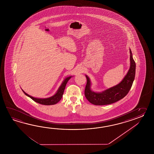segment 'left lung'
Returning a JSON list of instances; mask_svg holds the SVG:
<instances>
[{
    "label": "left lung",
    "mask_w": 154,
    "mask_h": 154,
    "mask_svg": "<svg viewBox=\"0 0 154 154\" xmlns=\"http://www.w3.org/2000/svg\"><path fill=\"white\" fill-rule=\"evenodd\" d=\"M130 62V68L122 81L118 85L101 92H95L92 91L90 80L88 76L86 75L87 83L85 87V96L88 101L93 105L101 106L113 103L124 98L131 88L135 75L136 64L131 49Z\"/></svg>",
    "instance_id": "8db88e82"
}]
</instances>
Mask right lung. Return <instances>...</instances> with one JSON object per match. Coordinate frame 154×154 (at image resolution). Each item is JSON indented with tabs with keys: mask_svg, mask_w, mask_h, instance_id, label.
<instances>
[{
	"mask_svg": "<svg viewBox=\"0 0 154 154\" xmlns=\"http://www.w3.org/2000/svg\"><path fill=\"white\" fill-rule=\"evenodd\" d=\"M72 77V76H68L67 78H66L64 80V81L63 82L61 85L60 86V87H59L58 90H57V91L56 94L52 96L48 97V98H38L33 97L32 96H31L30 95L26 94V92L23 90H22L23 91V93L26 96H27L28 97H29L32 100H33L34 101L36 102L37 103H38L39 104L44 105H55L61 100V98H62L63 95V93H64V89L66 88V85L68 82L69 81V79L71 78Z\"/></svg>",
	"mask_w": 154,
	"mask_h": 154,
	"instance_id": "1",
	"label": "right lung"
}]
</instances>
